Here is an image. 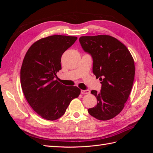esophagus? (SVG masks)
<instances>
[{
  "label": "esophagus",
  "instance_id": "1",
  "mask_svg": "<svg viewBox=\"0 0 153 153\" xmlns=\"http://www.w3.org/2000/svg\"><path fill=\"white\" fill-rule=\"evenodd\" d=\"M81 93L83 94H87L90 93V91L89 90H82Z\"/></svg>",
  "mask_w": 153,
  "mask_h": 153
}]
</instances>
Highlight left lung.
<instances>
[{"label": "left lung", "instance_id": "1", "mask_svg": "<svg viewBox=\"0 0 153 153\" xmlns=\"http://www.w3.org/2000/svg\"><path fill=\"white\" fill-rule=\"evenodd\" d=\"M79 41L93 59V73L102 81L100 92L91 91L98 101L88 112L108 121L121 112L130 94L135 73L133 58L126 46L109 35L82 36Z\"/></svg>", "mask_w": 153, "mask_h": 153}]
</instances>
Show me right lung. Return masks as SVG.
<instances>
[{
  "instance_id": "add662e5",
  "label": "right lung",
  "mask_w": 153,
  "mask_h": 153,
  "mask_svg": "<svg viewBox=\"0 0 153 153\" xmlns=\"http://www.w3.org/2000/svg\"><path fill=\"white\" fill-rule=\"evenodd\" d=\"M76 39L75 36H48L32 44L25 55L20 69L22 89L32 108L45 119L54 121L62 117L80 94L78 87L55 80L61 69L63 53Z\"/></svg>"
}]
</instances>
